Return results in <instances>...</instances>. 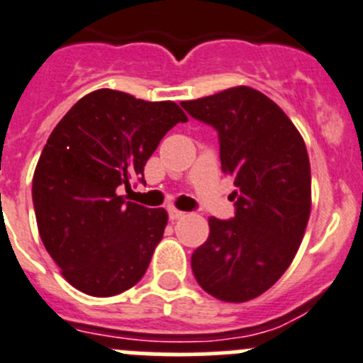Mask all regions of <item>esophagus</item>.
<instances>
[{
  "label": "esophagus",
  "instance_id": "34e87169",
  "mask_svg": "<svg viewBox=\"0 0 363 363\" xmlns=\"http://www.w3.org/2000/svg\"><path fill=\"white\" fill-rule=\"evenodd\" d=\"M168 215H170V220H179V218H182L186 213L181 211V209H177V208H170L168 209Z\"/></svg>",
  "mask_w": 363,
  "mask_h": 363
}]
</instances>
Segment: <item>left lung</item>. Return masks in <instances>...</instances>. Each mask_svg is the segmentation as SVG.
I'll list each match as a JSON object with an SVG mask.
<instances>
[{"label": "left lung", "mask_w": 363, "mask_h": 363, "mask_svg": "<svg viewBox=\"0 0 363 363\" xmlns=\"http://www.w3.org/2000/svg\"><path fill=\"white\" fill-rule=\"evenodd\" d=\"M220 138L222 172L235 181L233 220L209 218L191 256L193 276L223 303H247L272 286L296 258L311 211L306 145L276 101L247 86L181 101Z\"/></svg>", "instance_id": "1"}]
</instances>
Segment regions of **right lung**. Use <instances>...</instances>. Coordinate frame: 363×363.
<instances>
[{
  "instance_id": "obj_1",
  "label": "right lung",
  "mask_w": 363,
  "mask_h": 363,
  "mask_svg": "<svg viewBox=\"0 0 363 363\" xmlns=\"http://www.w3.org/2000/svg\"><path fill=\"white\" fill-rule=\"evenodd\" d=\"M188 121L175 101H147L96 89L57 123L32 181L40 240L64 279L93 297L132 289L164 235L166 209L118 193L143 170L159 141Z\"/></svg>"
}]
</instances>
